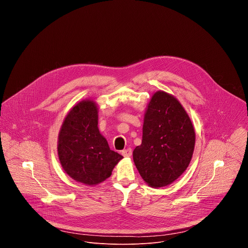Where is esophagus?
Masks as SVG:
<instances>
[{
	"instance_id": "34e87169",
	"label": "esophagus",
	"mask_w": 248,
	"mask_h": 248,
	"mask_svg": "<svg viewBox=\"0 0 248 248\" xmlns=\"http://www.w3.org/2000/svg\"><path fill=\"white\" fill-rule=\"evenodd\" d=\"M122 155H123L124 157H125V158L131 157V155H132V151H131V149H130V148L124 149V150H123V151H122Z\"/></svg>"
}]
</instances>
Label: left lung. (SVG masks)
Wrapping results in <instances>:
<instances>
[{"mask_svg": "<svg viewBox=\"0 0 248 248\" xmlns=\"http://www.w3.org/2000/svg\"><path fill=\"white\" fill-rule=\"evenodd\" d=\"M142 133L132 154L141 178L154 188L170 185L187 169L195 145L194 127L178 99L157 91L147 106Z\"/></svg>", "mask_w": 248, "mask_h": 248, "instance_id": "1", "label": "left lung"}]
</instances>
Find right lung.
Returning a JSON list of instances; mask_svg holds the SVG:
<instances>
[{"mask_svg":"<svg viewBox=\"0 0 248 248\" xmlns=\"http://www.w3.org/2000/svg\"><path fill=\"white\" fill-rule=\"evenodd\" d=\"M58 155L63 170L78 183L96 186L111 176L123 156L100 133L94 101L83 100L68 112L59 132Z\"/></svg>","mask_w":248,"mask_h":248,"instance_id":"1","label":"right lung"}]
</instances>
